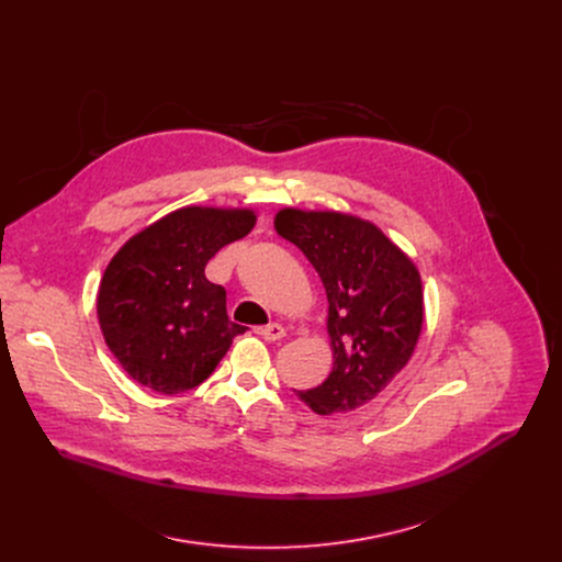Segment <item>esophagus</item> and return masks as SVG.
<instances>
[{
  "label": "esophagus",
  "instance_id": "1",
  "mask_svg": "<svg viewBox=\"0 0 562 562\" xmlns=\"http://www.w3.org/2000/svg\"><path fill=\"white\" fill-rule=\"evenodd\" d=\"M267 342H276V340H282L284 336H286V331H284V327L282 325H278V323H273V325H267V327H262L260 331H258Z\"/></svg>",
  "mask_w": 562,
  "mask_h": 562
}]
</instances>
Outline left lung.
I'll return each instance as SVG.
<instances>
[{"instance_id": "left-lung-1", "label": "left lung", "mask_w": 562, "mask_h": 562, "mask_svg": "<svg viewBox=\"0 0 562 562\" xmlns=\"http://www.w3.org/2000/svg\"><path fill=\"white\" fill-rule=\"evenodd\" d=\"M273 226L313 265L329 302L331 373L297 395L319 416L356 412L416 351L425 323L420 271L382 228L351 213L286 206Z\"/></svg>"}]
</instances>
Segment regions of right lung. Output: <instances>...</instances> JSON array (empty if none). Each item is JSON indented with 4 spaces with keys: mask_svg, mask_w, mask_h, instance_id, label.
Masks as SVG:
<instances>
[{
    "mask_svg": "<svg viewBox=\"0 0 562 562\" xmlns=\"http://www.w3.org/2000/svg\"><path fill=\"white\" fill-rule=\"evenodd\" d=\"M237 206H182L131 235L98 289V319L122 369L157 393L204 382L245 327L226 315V291L206 262L256 226Z\"/></svg>",
    "mask_w": 562,
    "mask_h": 562,
    "instance_id": "obj_1",
    "label": "right lung"
}]
</instances>
